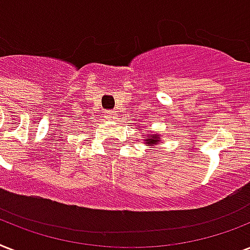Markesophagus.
Returning <instances> with one entry per match:
<instances>
[{"mask_svg": "<svg viewBox=\"0 0 250 250\" xmlns=\"http://www.w3.org/2000/svg\"><path fill=\"white\" fill-rule=\"evenodd\" d=\"M107 118L109 119H117V113L115 111H113V110H110V111H107Z\"/></svg>", "mask_w": 250, "mask_h": 250, "instance_id": "34e87169", "label": "esophagus"}]
</instances>
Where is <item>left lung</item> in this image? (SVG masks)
I'll use <instances>...</instances> for the list:
<instances>
[{"instance_id": "8db88e82", "label": "left lung", "mask_w": 250, "mask_h": 250, "mask_svg": "<svg viewBox=\"0 0 250 250\" xmlns=\"http://www.w3.org/2000/svg\"><path fill=\"white\" fill-rule=\"evenodd\" d=\"M157 137H158L157 135H150V136H149V139L146 141H149V144H156L157 141H158V140H157Z\"/></svg>"}]
</instances>
